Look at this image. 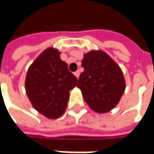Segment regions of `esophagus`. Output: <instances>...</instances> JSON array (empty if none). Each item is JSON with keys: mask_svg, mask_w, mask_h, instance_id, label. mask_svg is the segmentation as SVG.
Here are the masks:
<instances>
[{"mask_svg": "<svg viewBox=\"0 0 154 154\" xmlns=\"http://www.w3.org/2000/svg\"><path fill=\"white\" fill-rule=\"evenodd\" d=\"M74 74L77 77V79H79V77H80V71H76V72H74Z\"/></svg>", "mask_w": 154, "mask_h": 154, "instance_id": "esophagus-1", "label": "esophagus"}]
</instances>
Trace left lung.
I'll use <instances>...</instances> for the list:
<instances>
[{
  "mask_svg": "<svg viewBox=\"0 0 154 154\" xmlns=\"http://www.w3.org/2000/svg\"><path fill=\"white\" fill-rule=\"evenodd\" d=\"M81 63L77 86L89 107L100 114L115 108L126 88L120 67L103 51L87 52Z\"/></svg>",
  "mask_w": 154,
  "mask_h": 154,
  "instance_id": "8db88e82",
  "label": "left lung"
}]
</instances>
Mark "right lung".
<instances>
[{
    "mask_svg": "<svg viewBox=\"0 0 154 154\" xmlns=\"http://www.w3.org/2000/svg\"><path fill=\"white\" fill-rule=\"evenodd\" d=\"M56 49H46L30 66L26 77V92L33 108L49 119L63 115L69 92L78 82Z\"/></svg>",
    "mask_w": 154,
    "mask_h": 154,
    "instance_id": "obj_1",
    "label": "right lung"
}]
</instances>
